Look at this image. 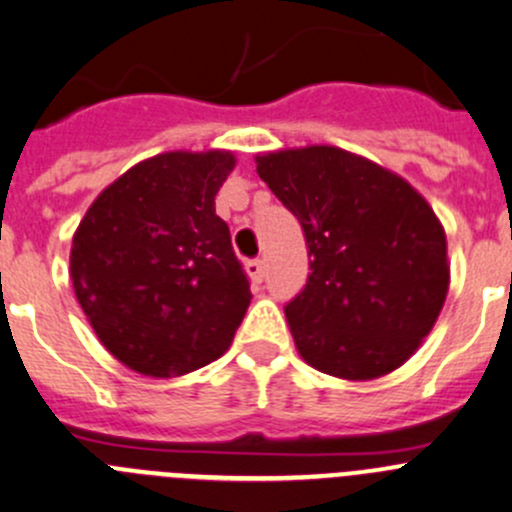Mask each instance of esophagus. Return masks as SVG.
<instances>
[{"label":"esophagus","instance_id":"esophagus-1","mask_svg":"<svg viewBox=\"0 0 512 512\" xmlns=\"http://www.w3.org/2000/svg\"><path fill=\"white\" fill-rule=\"evenodd\" d=\"M245 267H247V275H250V280L255 282V285H260V282L265 280V262H262L260 257L250 260Z\"/></svg>","mask_w":512,"mask_h":512}]
</instances>
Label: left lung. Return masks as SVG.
I'll return each mask as SVG.
<instances>
[{
    "label": "left lung",
    "instance_id": "obj_1",
    "mask_svg": "<svg viewBox=\"0 0 512 512\" xmlns=\"http://www.w3.org/2000/svg\"><path fill=\"white\" fill-rule=\"evenodd\" d=\"M257 175L305 232L310 275L285 305L305 362L345 380L403 365L448 295V245L428 202L403 177L325 145L257 157Z\"/></svg>",
    "mask_w": 512,
    "mask_h": 512
}]
</instances>
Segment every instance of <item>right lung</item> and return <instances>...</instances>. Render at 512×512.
Segmentation results:
<instances>
[{
  "instance_id": "1",
  "label": "right lung",
  "mask_w": 512,
  "mask_h": 512,
  "mask_svg": "<svg viewBox=\"0 0 512 512\" xmlns=\"http://www.w3.org/2000/svg\"><path fill=\"white\" fill-rule=\"evenodd\" d=\"M230 152H167L109 185L72 240V285L102 345L132 370L185 375L230 347L250 280L215 195Z\"/></svg>"
}]
</instances>
